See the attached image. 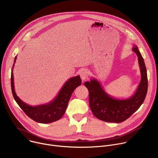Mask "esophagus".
Instances as JSON below:
<instances>
[{"label": "esophagus", "instance_id": "1", "mask_svg": "<svg viewBox=\"0 0 158 158\" xmlns=\"http://www.w3.org/2000/svg\"><path fill=\"white\" fill-rule=\"evenodd\" d=\"M80 76H81V78L82 79V80H83V81L85 80L88 77V76H89V72H88V71L86 70V69L82 70L80 72Z\"/></svg>", "mask_w": 158, "mask_h": 158}]
</instances>
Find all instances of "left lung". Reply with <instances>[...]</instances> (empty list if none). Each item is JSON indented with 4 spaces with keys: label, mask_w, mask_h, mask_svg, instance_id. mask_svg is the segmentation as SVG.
<instances>
[{
    "label": "left lung",
    "mask_w": 158,
    "mask_h": 158,
    "mask_svg": "<svg viewBox=\"0 0 158 158\" xmlns=\"http://www.w3.org/2000/svg\"><path fill=\"white\" fill-rule=\"evenodd\" d=\"M132 51L138 57L141 79L135 93L127 99H116L109 96L96 79L84 82L89 91V106L99 119L109 123H122L134 113L143 103L148 91L147 71L144 59L136 45Z\"/></svg>",
    "instance_id": "obj_1"
}]
</instances>
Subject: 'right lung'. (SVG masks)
I'll list each match as a JSON object with an SVG mask.
<instances>
[{
	"label": "right lung",
	"instance_id": "right-lung-1",
	"mask_svg": "<svg viewBox=\"0 0 158 158\" xmlns=\"http://www.w3.org/2000/svg\"><path fill=\"white\" fill-rule=\"evenodd\" d=\"M17 57L14 59L11 72V89L13 97L26 114L37 123L48 124L60 119L64 114L71 96L76 87L81 84L79 76L73 77L67 81L57 96L52 101L38 106H30L22 101L16 94L14 89L13 68Z\"/></svg>",
	"mask_w": 158,
	"mask_h": 158
}]
</instances>
